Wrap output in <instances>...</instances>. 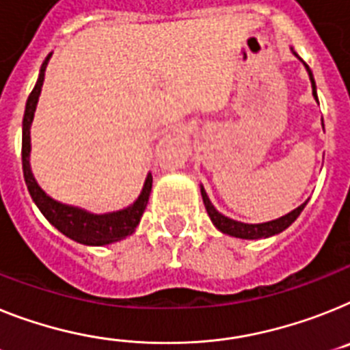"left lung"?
Here are the masks:
<instances>
[{
  "instance_id": "obj_1",
  "label": "left lung",
  "mask_w": 350,
  "mask_h": 350,
  "mask_svg": "<svg viewBox=\"0 0 350 350\" xmlns=\"http://www.w3.org/2000/svg\"><path fill=\"white\" fill-rule=\"evenodd\" d=\"M292 53L299 58V60H301V57H299L297 53L293 51V49ZM302 64H304V62H302ZM304 67H306L308 70V76H310V81H311V89H313V96H315L317 99V85H315V80H313V72H311V69L306 66V64H304ZM317 103H319V99H317ZM201 196H202V202H204V208H206L208 211V217H210L211 222H213V226H215L217 230H219L220 233L230 234V237H234V239H243V240L269 239V237L280 234L281 231L286 230L293 220L301 215V211L304 210V206H306V202H308V201L302 202L301 206H297L295 210L286 213V215L280 217V219L269 220V222H260V224H247V222H240V220H234V219H230V217L222 215V213H220L213 204H211L210 198H208L206 190H204L202 185H201Z\"/></svg>"
}]
</instances>
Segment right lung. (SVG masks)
<instances>
[{
    "mask_svg": "<svg viewBox=\"0 0 350 350\" xmlns=\"http://www.w3.org/2000/svg\"><path fill=\"white\" fill-rule=\"evenodd\" d=\"M49 58H51V53L42 62L39 80L28 96L25 117H23V174H25L28 192H30L31 199L40 210V213L49 220V224L55 226L62 234H66L67 239L83 243V245H108V243L124 240L126 237L135 233V228L139 226L144 210L148 206L149 193L152 189L151 172L144 181L142 192L130 206L117 211H108V213H92L85 208L72 206V204H66V202L53 199L51 196H48L40 189L33 172H31L30 128L31 122H33L35 110H37V103H39L40 90H42L44 72H46Z\"/></svg>",
    "mask_w": 350,
    "mask_h": 350,
    "instance_id": "obj_1",
    "label": "right lung"
}]
</instances>
